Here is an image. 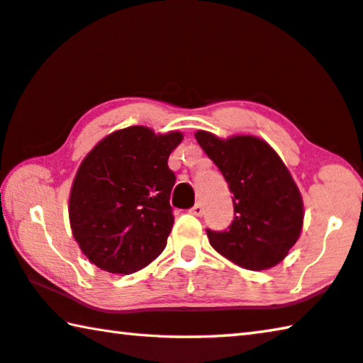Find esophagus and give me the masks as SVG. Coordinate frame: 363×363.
<instances>
[{
	"instance_id": "obj_1",
	"label": "esophagus",
	"mask_w": 363,
	"mask_h": 363,
	"mask_svg": "<svg viewBox=\"0 0 363 363\" xmlns=\"http://www.w3.org/2000/svg\"><path fill=\"white\" fill-rule=\"evenodd\" d=\"M189 212L193 213V216H196V217H201L204 213V207H203V204H194L191 209H189Z\"/></svg>"
}]
</instances>
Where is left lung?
<instances>
[{
  "label": "left lung",
  "instance_id": "obj_1",
  "mask_svg": "<svg viewBox=\"0 0 363 363\" xmlns=\"http://www.w3.org/2000/svg\"><path fill=\"white\" fill-rule=\"evenodd\" d=\"M233 193L235 218L222 231L207 228L211 246L247 270H265L286 257L301 235L302 198L286 165L255 136L220 140L196 133Z\"/></svg>",
  "mask_w": 363,
  "mask_h": 363
}]
</instances>
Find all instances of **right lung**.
I'll list each match as a JSON object with an SVG mask.
<instances>
[{
  "instance_id": "obj_1",
  "label": "right lung",
  "mask_w": 363,
  "mask_h": 363,
  "mask_svg": "<svg viewBox=\"0 0 363 363\" xmlns=\"http://www.w3.org/2000/svg\"><path fill=\"white\" fill-rule=\"evenodd\" d=\"M183 135L128 127L106 136L83 159L69 199L74 238L111 273H132L157 257L174 225L169 156Z\"/></svg>"
}]
</instances>
